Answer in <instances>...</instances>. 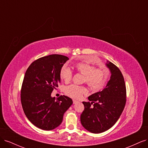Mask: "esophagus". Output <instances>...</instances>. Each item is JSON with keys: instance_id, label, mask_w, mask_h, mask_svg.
<instances>
[{"instance_id": "obj_1", "label": "esophagus", "mask_w": 148, "mask_h": 148, "mask_svg": "<svg viewBox=\"0 0 148 148\" xmlns=\"http://www.w3.org/2000/svg\"><path fill=\"white\" fill-rule=\"evenodd\" d=\"M73 104H77V103L78 102V101H76V100H73Z\"/></svg>"}]
</instances>
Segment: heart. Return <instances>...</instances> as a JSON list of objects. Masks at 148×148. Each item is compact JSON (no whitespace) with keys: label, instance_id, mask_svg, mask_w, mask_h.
Segmentation results:
<instances>
[{"label":"heart","instance_id":"obj_1","mask_svg":"<svg viewBox=\"0 0 148 148\" xmlns=\"http://www.w3.org/2000/svg\"><path fill=\"white\" fill-rule=\"evenodd\" d=\"M77 72L84 75L83 83H86L93 90L98 91L105 86L109 77V73L105 70L96 67L87 62H78L75 65ZM60 77L66 83H69L73 77V71L66 65L62 66L60 70ZM66 95L73 99H80L88 92L84 86L71 84L65 88Z\"/></svg>","mask_w":148,"mask_h":148}]
</instances>
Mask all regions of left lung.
Segmentation results:
<instances>
[{"instance_id": "obj_1", "label": "left lung", "mask_w": 148, "mask_h": 148, "mask_svg": "<svg viewBox=\"0 0 148 148\" xmlns=\"http://www.w3.org/2000/svg\"><path fill=\"white\" fill-rule=\"evenodd\" d=\"M107 65L112 73L107 86L89 96L90 102H83L84 109L80 120L83 127L93 133L104 132L112 127L126 104V86L122 72L110 62Z\"/></svg>"}]
</instances>
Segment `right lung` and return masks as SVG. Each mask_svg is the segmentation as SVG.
Masks as SVG:
<instances>
[{"label":"right lung","instance_id":"add662e5","mask_svg":"<svg viewBox=\"0 0 148 148\" xmlns=\"http://www.w3.org/2000/svg\"><path fill=\"white\" fill-rule=\"evenodd\" d=\"M69 58L60 54L44 56L34 60L26 70L21 88V102L26 117L36 127L51 130L59 127L72 99L51 97L60 83V70Z\"/></svg>","mask_w":148,"mask_h":148}]
</instances>
